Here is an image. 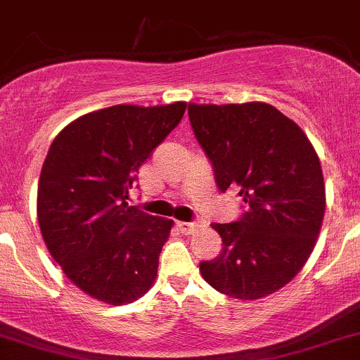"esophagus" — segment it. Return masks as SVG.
Segmentation results:
<instances>
[{
	"mask_svg": "<svg viewBox=\"0 0 360 360\" xmlns=\"http://www.w3.org/2000/svg\"><path fill=\"white\" fill-rule=\"evenodd\" d=\"M176 226L179 228L181 233L190 235V233H193V231H197V228L200 226V223H197V221H195V223H184V221H177Z\"/></svg>",
	"mask_w": 360,
	"mask_h": 360,
	"instance_id": "1",
	"label": "esophagus"
}]
</instances>
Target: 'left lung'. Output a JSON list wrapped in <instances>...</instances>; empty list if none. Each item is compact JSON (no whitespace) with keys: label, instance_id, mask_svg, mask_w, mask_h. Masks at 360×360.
Wrapping results in <instances>:
<instances>
[{"label":"left lung","instance_id":"left-lung-1","mask_svg":"<svg viewBox=\"0 0 360 360\" xmlns=\"http://www.w3.org/2000/svg\"><path fill=\"white\" fill-rule=\"evenodd\" d=\"M197 141L221 191L238 188L248 212L214 223L223 250L202 277L235 300H259L292 281L321 233L326 186L321 160L296 122L266 103L188 104Z\"/></svg>","mask_w":360,"mask_h":360}]
</instances>
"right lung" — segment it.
Returning a JSON list of instances; mask_svg holds the SVG:
<instances>
[{
    "instance_id": "obj_1",
    "label": "right lung",
    "mask_w": 360,
    "mask_h": 360,
    "mask_svg": "<svg viewBox=\"0 0 360 360\" xmlns=\"http://www.w3.org/2000/svg\"><path fill=\"white\" fill-rule=\"evenodd\" d=\"M186 103L116 104L64 127L38 183L39 230L46 249L78 289L127 304L151 289L172 219L129 205L139 167L179 125Z\"/></svg>"
}]
</instances>
